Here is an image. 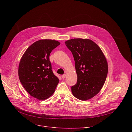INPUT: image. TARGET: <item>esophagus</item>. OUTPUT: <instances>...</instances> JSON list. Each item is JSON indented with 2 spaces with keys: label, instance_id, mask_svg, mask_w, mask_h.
<instances>
[{
  "label": "esophagus",
  "instance_id": "34e87169",
  "mask_svg": "<svg viewBox=\"0 0 132 132\" xmlns=\"http://www.w3.org/2000/svg\"><path fill=\"white\" fill-rule=\"evenodd\" d=\"M66 76H67V75L66 74H64V75H63L62 76V77L63 79H64V78H65L66 77Z\"/></svg>",
  "mask_w": 132,
  "mask_h": 132
}]
</instances>
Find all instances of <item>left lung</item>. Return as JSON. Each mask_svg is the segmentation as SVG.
<instances>
[{"mask_svg":"<svg viewBox=\"0 0 132 132\" xmlns=\"http://www.w3.org/2000/svg\"><path fill=\"white\" fill-rule=\"evenodd\" d=\"M71 52L77 75L76 84L71 87L74 97L87 100L99 92L105 81L108 63L99 46L89 39H72L65 42Z\"/></svg>","mask_w":132,"mask_h":132,"instance_id":"1","label":"left lung"}]
</instances>
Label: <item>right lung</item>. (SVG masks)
<instances>
[{"label":"right lung","mask_w":132,"mask_h":132,"mask_svg":"<svg viewBox=\"0 0 132 132\" xmlns=\"http://www.w3.org/2000/svg\"><path fill=\"white\" fill-rule=\"evenodd\" d=\"M60 44L55 40H39L27 49L21 59L18 68L20 81L26 91L37 99L50 97L59 82L52 70L50 55Z\"/></svg>","instance_id":"add662e5"}]
</instances>
